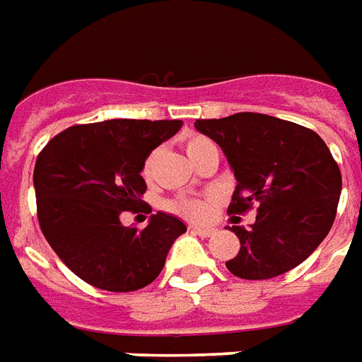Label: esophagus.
I'll return each instance as SVG.
<instances>
[{
	"label": "esophagus",
	"instance_id": "esophagus-1",
	"mask_svg": "<svg viewBox=\"0 0 362 362\" xmlns=\"http://www.w3.org/2000/svg\"><path fill=\"white\" fill-rule=\"evenodd\" d=\"M191 230L192 233H197L198 236H202V238H208V236H211L214 233H216L214 227H200V225H192Z\"/></svg>",
	"mask_w": 362,
	"mask_h": 362
}]
</instances>
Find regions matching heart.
<instances>
[{"label": "heart", "instance_id": "obj_1", "mask_svg": "<svg viewBox=\"0 0 362 362\" xmlns=\"http://www.w3.org/2000/svg\"><path fill=\"white\" fill-rule=\"evenodd\" d=\"M211 145H214V143H211L208 137L197 135V133H191V135H187V137L183 139V146H185V151H187V156H189L192 162H194V158H197L200 152L206 151V148ZM154 158H156L154 154L146 156V160L143 162V168H141V175H143L146 181H151L152 177ZM164 208L168 211H171V214H175V216L187 217V219L198 221V219H206V217L210 216L211 198L210 197H179L164 202Z\"/></svg>", "mask_w": 362, "mask_h": 362}]
</instances>
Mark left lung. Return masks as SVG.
Wrapping results in <instances>:
<instances>
[{"instance_id": "obj_1", "label": "left lung", "mask_w": 362, "mask_h": 362, "mask_svg": "<svg viewBox=\"0 0 362 362\" xmlns=\"http://www.w3.org/2000/svg\"><path fill=\"white\" fill-rule=\"evenodd\" d=\"M194 127L221 146L235 171L227 214L257 206L252 229H230L240 250L227 269L265 281L305 262L332 229L341 192V173L325 141L309 127L257 112L197 119Z\"/></svg>"}]
</instances>
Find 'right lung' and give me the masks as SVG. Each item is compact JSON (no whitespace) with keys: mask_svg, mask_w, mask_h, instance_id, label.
Here are the masks:
<instances>
[{"mask_svg":"<svg viewBox=\"0 0 362 362\" xmlns=\"http://www.w3.org/2000/svg\"><path fill=\"white\" fill-rule=\"evenodd\" d=\"M181 119H107L72 126L37 154V221L49 246L81 281L107 292H133L160 274L171 244L187 227L154 214L145 229L124 227L119 214L151 206L141 200V168Z\"/></svg>","mask_w":362,"mask_h":362,"instance_id":"obj_1","label":"right lung"}]
</instances>
